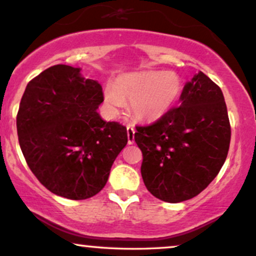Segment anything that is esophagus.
<instances>
[{"label":"esophagus","instance_id":"obj_1","mask_svg":"<svg viewBox=\"0 0 256 256\" xmlns=\"http://www.w3.org/2000/svg\"><path fill=\"white\" fill-rule=\"evenodd\" d=\"M126 130H128V144H132L134 142V128L132 126H128L126 128Z\"/></svg>","mask_w":256,"mask_h":256}]
</instances>
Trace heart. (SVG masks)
<instances>
[{
	"label": "heart",
	"instance_id": "heart-1",
	"mask_svg": "<svg viewBox=\"0 0 256 256\" xmlns=\"http://www.w3.org/2000/svg\"><path fill=\"white\" fill-rule=\"evenodd\" d=\"M182 91V81L176 72L144 70L128 72L104 90V102L116 112L130 100V113L140 122H156L175 106Z\"/></svg>",
	"mask_w": 256,
	"mask_h": 256
}]
</instances>
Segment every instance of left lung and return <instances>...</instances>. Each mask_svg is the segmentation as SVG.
<instances>
[{
  "instance_id": "8db88e82",
  "label": "left lung",
  "mask_w": 256,
  "mask_h": 256,
  "mask_svg": "<svg viewBox=\"0 0 256 256\" xmlns=\"http://www.w3.org/2000/svg\"><path fill=\"white\" fill-rule=\"evenodd\" d=\"M231 141L222 91L199 72L184 85L180 106L156 122L136 126L141 174L156 198L180 203L198 196L222 168Z\"/></svg>"
}]
</instances>
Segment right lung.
I'll list each match as a JSON object with an SVG mask.
<instances>
[{
  "label": "right lung",
  "instance_id": "obj_1",
  "mask_svg": "<svg viewBox=\"0 0 256 256\" xmlns=\"http://www.w3.org/2000/svg\"><path fill=\"white\" fill-rule=\"evenodd\" d=\"M80 70L64 64L44 70L28 84L16 114L28 166L47 190L72 200L91 198L106 186L128 143L125 126L97 113L102 86Z\"/></svg>",
  "mask_w": 256,
  "mask_h": 256
}]
</instances>
